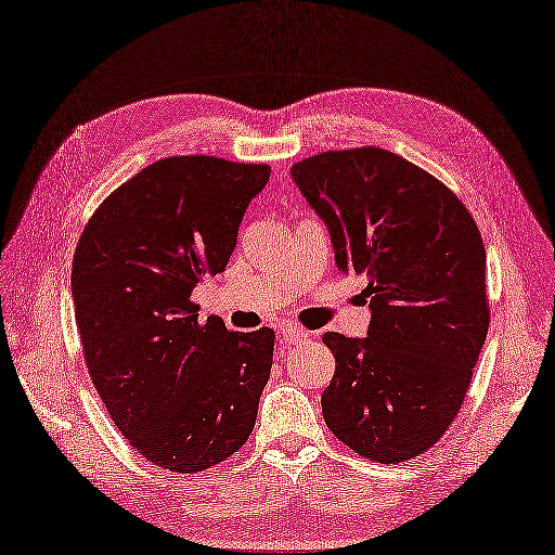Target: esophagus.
<instances>
[{"instance_id": "obj_1", "label": "esophagus", "mask_w": 555, "mask_h": 555, "mask_svg": "<svg viewBox=\"0 0 555 555\" xmlns=\"http://www.w3.org/2000/svg\"><path fill=\"white\" fill-rule=\"evenodd\" d=\"M281 337L286 339L288 345H300V343H305V339L309 337V333L307 331H302V328H297V325H283L281 328Z\"/></svg>"}]
</instances>
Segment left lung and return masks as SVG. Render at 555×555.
<instances>
[{"instance_id": "obj_1", "label": "left lung", "mask_w": 555, "mask_h": 555, "mask_svg": "<svg viewBox=\"0 0 555 555\" xmlns=\"http://www.w3.org/2000/svg\"><path fill=\"white\" fill-rule=\"evenodd\" d=\"M291 176L373 311L365 339L323 335L335 357L323 420L361 457L413 460L457 417L488 335L478 224L443 182L382 147L321 152Z\"/></svg>"}]
</instances>
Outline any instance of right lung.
Masks as SVG:
<instances>
[{"mask_svg": "<svg viewBox=\"0 0 555 555\" xmlns=\"http://www.w3.org/2000/svg\"><path fill=\"white\" fill-rule=\"evenodd\" d=\"M272 168L168 156L95 208L73 262L83 361L112 422L147 462L196 474L246 443L272 373L274 331L198 321L192 291L224 272Z\"/></svg>", "mask_w": 555, "mask_h": 555, "instance_id": "1", "label": "right lung"}]
</instances>
